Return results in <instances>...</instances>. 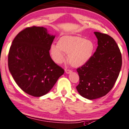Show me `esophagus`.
Returning <instances> with one entry per match:
<instances>
[{
	"label": "esophagus",
	"instance_id": "esophagus-1",
	"mask_svg": "<svg viewBox=\"0 0 129 129\" xmlns=\"http://www.w3.org/2000/svg\"><path fill=\"white\" fill-rule=\"evenodd\" d=\"M65 72H66V73L67 74H70L71 73V70H70V69H66L65 70Z\"/></svg>",
	"mask_w": 129,
	"mask_h": 129
}]
</instances>
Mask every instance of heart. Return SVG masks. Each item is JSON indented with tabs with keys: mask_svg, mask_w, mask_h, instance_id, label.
Segmentation results:
<instances>
[{
	"mask_svg": "<svg viewBox=\"0 0 129 129\" xmlns=\"http://www.w3.org/2000/svg\"><path fill=\"white\" fill-rule=\"evenodd\" d=\"M95 49L94 43L89 40L77 36L66 35L60 37L58 44H53L50 49L52 59L56 63H63L69 55V63L74 67L83 66L92 58Z\"/></svg>",
	"mask_w": 129,
	"mask_h": 129,
	"instance_id": "heart-1",
	"label": "heart"
}]
</instances>
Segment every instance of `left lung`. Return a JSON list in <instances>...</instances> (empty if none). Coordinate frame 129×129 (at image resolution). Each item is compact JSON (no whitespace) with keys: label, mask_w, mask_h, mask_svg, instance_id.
<instances>
[{"label":"left lung","mask_w":129,"mask_h":129,"mask_svg":"<svg viewBox=\"0 0 129 129\" xmlns=\"http://www.w3.org/2000/svg\"><path fill=\"white\" fill-rule=\"evenodd\" d=\"M98 46L88 63L77 69L79 83L76 89L88 100L100 98L113 88L122 66L120 50L115 40L107 34L94 32Z\"/></svg>","instance_id":"obj_1"}]
</instances>
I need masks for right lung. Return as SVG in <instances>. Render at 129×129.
I'll return each mask as SVG.
<instances>
[{
    "mask_svg": "<svg viewBox=\"0 0 129 129\" xmlns=\"http://www.w3.org/2000/svg\"><path fill=\"white\" fill-rule=\"evenodd\" d=\"M55 37L46 27L33 26L21 31L12 41L9 70L18 86L29 95L47 94L64 73L50 56Z\"/></svg>",
    "mask_w": 129,
    "mask_h": 129,
    "instance_id": "1",
    "label": "right lung"
}]
</instances>
